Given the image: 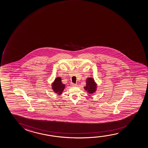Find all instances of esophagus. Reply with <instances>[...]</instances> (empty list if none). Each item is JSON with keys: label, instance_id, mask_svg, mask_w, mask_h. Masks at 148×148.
Wrapping results in <instances>:
<instances>
[{"label": "esophagus", "instance_id": "obj_1", "mask_svg": "<svg viewBox=\"0 0 148 148\" xmlns=\"http://www.w3.org/2000/svg\"><path fill=\"white\" fill-rule=\"evenodd\" d=\"M71 86H76L77 85L76 84H71Z\"/></svg>", "mask_w": 148, "mask_h": 148}]
</instances>
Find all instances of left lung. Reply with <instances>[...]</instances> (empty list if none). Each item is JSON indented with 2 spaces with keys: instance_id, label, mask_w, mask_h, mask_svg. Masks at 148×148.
I'll use <instances>...</instances> for the list:
<instances>
[{
  "instance_id": "obj_1",
  "label": "left lung",
  "mask_w": 148,
  "mask_h": 148,
  "mask_svg": "<svg viewBox=\"0 0 148 148\" xmlns=\"http://www.w3.org/2000/svg\"><path fill=\"white\" fill-rule=\"evenodd\" d=\"M84 88L86 92L89 94H93L97 90V84L94 78L88 77L86 80V86Z\"/></svg>"
}]
</instances>
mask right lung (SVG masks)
<instances>
[{
	"mask_svg": "<svg viewBox=\"0 0 148 148\" xmlns=\"http://www.w3.org/2000/svg\"><path fill=\"white\" fill-rule=\"evenodd\" d=\"M52 90L58 95L62 94L65 88V84L62 82L60 77H57L51 84Z\"/></svg>",
	"mask_w": 148,
	"mask_h": 148,
	"instance_id": "add662e5",
	"label": "right lung"
}]
</instances>
